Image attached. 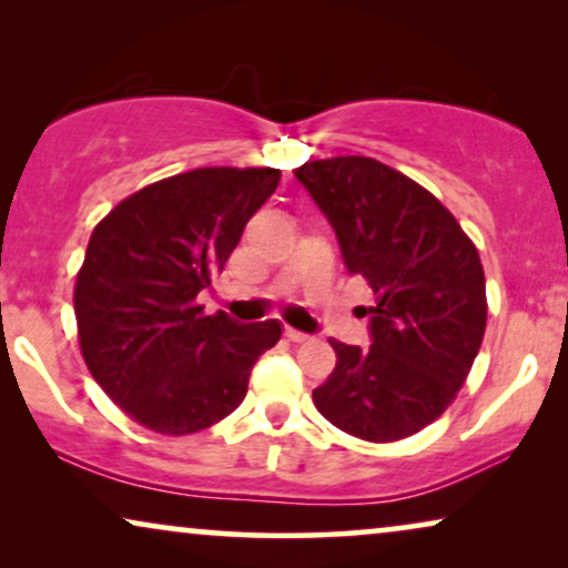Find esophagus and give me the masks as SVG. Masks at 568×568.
<instances>
[{
	"instance_id": "34e87169",
	"label": "esophagus",
	"mask_w": 568,
	"mask_h": 568,
	"mask_svg": "<svg viewBox=\"0 0 568 568\" xmlns=\"http://www.w3.org/2000/svg\"><path fill=\"white\" fill-rule=\"evenodd\" d=\"M284 336L290 338V341H294V344H305V341L313 338V336H310V333H302L297 328H290V325H286V328H284Z\"/></svg>"
}]
</instances>
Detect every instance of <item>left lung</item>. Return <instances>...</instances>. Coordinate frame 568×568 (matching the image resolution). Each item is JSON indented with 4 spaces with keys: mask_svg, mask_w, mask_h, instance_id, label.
<instances>
[{
    "mask_svg": "<svg viewBox=\"0 0 568 568\" xmlns=\"http://www.w3.org/2000/svg\"><path fill=\"white\" fill-rule=\"evenodd\" d=\"M336 232L352 276L375 292L369 348L331 341L336 369L313 390L341 432L395 442L445 414L486 331L476 245L429 191L372 158L294 170Z\"/></svg>",
    "mask_w": 568,
    "mask_h": 568,
    "instance_id": "obj_1",
    "label": "left lung"
}]
</instances>
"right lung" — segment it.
<instances>
[{
	"label": "right lung",
	"instance_id": "right-lung-1",
	"mask_svg": "<svg viewBox=\"0 0 568 568\" xmlns=\"http://www.w3.org/2000/svg\"><path fill=\"white\" fill-rule=\"evenodd\" d=\"M271 168H199L123 199L92 230L74 286L82 356L115 406L146 429L193 434L230 416L282 323L204 315L251 216L276 191Z\"/></svg>",
	"mask_w": 568,
	"mask_h": 568
}]
</instances>
